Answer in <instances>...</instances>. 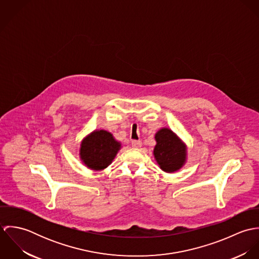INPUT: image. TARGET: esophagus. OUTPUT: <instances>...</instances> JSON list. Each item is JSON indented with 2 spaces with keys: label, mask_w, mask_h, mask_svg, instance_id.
<instances>
[{
  "label": "esophagus",
  "mask_w": 259,
  "mask_h": 259,
  "mask_svg": "<svg viewBox=\"0 0 259 259\" xmlns=\"http://www.w3.org/2000/svg\"><path fill=\"white\" fill-rule=\"evenodd\" d=\"M132 146L136 148H141L143 146V143H142V141H133Z\"/></svg>",
  "instance_id": "esophagus-1"
}]
</instances>
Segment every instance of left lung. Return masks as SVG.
Returning <instances> with one entry per match:
<instances>
[{
	"label": "left lung",
	"mask_w": 259,
	"mask_h": 259,
	"mask_svg": "<svg viewBox=\"0 0 259 259\" xmlns=\"http://www.w3.org/2000/svg\"><path fill=\"white\" fill-rule=\"evenodd\" d=\"M155 141L153 154L159 167L166 172L179 170L186 158L185 144L169 128L159 130L155 134Z\"/></svg>",
	"instance_id": "obj_1"
}]
</instances>
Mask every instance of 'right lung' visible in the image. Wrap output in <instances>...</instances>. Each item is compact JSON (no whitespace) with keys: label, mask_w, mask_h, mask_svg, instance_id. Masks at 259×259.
Segmentation results:
<instances>
[{"label":"right lung","mask_w":259,"mask_h":259,"mask_svg":"<svg viewBox=\"0 0 259 259\" xmlns=\"http://www.w3.org/2000/svg\"><path fill=\"white\" fill-rule=\"evenodd\" d=\"M119 148L120 144L111 133L101 130L93 132L81 142L79 154L88 167L101 170L111 164Z\"/></svg>","instance_id":"obj_1"}]
</instances>
